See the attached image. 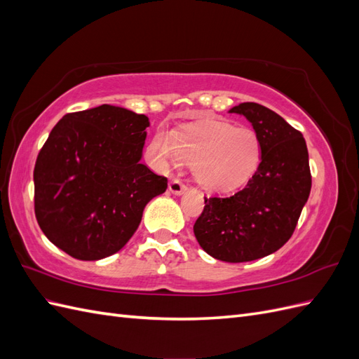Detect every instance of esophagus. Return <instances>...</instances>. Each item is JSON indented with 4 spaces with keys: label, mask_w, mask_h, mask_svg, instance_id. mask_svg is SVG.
Masks as SVG:
<instances>
[{
    "label": "esophagus",
    "mask_w": 359,
    "mask_h": 359,
    "mask_svg": "<svg viewBox=\"0 0 359 359\" xmlns=\"http://www.w3.org/2000/svg\"><path fill=\"white\" fill-rule=\"evenodd\" d=\"M169 191L172 194H175V196H180L184 191H186V186L180 181V180H172L169 182Z\"/></svg>",
    "instance_id": "34e87169"
}]
</instances>
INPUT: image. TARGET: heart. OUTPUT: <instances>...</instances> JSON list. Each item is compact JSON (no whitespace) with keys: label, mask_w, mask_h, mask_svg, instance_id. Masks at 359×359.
Masks as SVG:
<instances>
[{"label":"heart","mask_w":359,"mask_h":359,"mask_svg":"<svg viewBox=\"0 0 359 359\" xmlns=\"http://www.w3.org/2000/svg\"><path fill=\"white\" fill-rule=\"evenodd\" d=\"M156 165L161 169L178 166L186 160L202 187L231 191L253 177L262 148L255 130L233 127L222 121L187 126L175 136L161 130L151 144Z\"/></svg>","instance_id":"heart-1"}]
</instances>
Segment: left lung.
<instances>
[{"instance_id":"left-lung-1","label":"left lung","mask_w":359,"mask_h":359,"mask_svg":"<svg viewBox=\"0 0 359 359\" xmlns=\"http://www.w3.org/2000/svg\"><path fill=\"white\" fill-rule=\"evenodd\" d=\"M229 112L252 123L260 163L233 196L205 198L193 231L210 256L238 264L265 257L289 241L310 196L311 173L306 139L278 114L252 102Z\"/></svg>"}]
</instances>
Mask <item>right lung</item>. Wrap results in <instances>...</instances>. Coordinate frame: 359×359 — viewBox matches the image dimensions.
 <instances>
[{"label":"right lung","instance_id":"add662e5","mask_svg":"<svg viewBox=\"0 0 359 359\" xmlns=\"http://www.w3.org/2000/svg\"><path fill=\"white\" fill-rule=\"evenodd\" d=\"M149 119L102 104L64 115L34 166V211L48 240L79 260L121 250L168 178L140 163Z\"/></svg>","mask_w":359,"mask_h":359}]
</instances>
